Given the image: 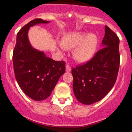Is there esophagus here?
I'll use <instances>...</instances> for the list:
<instances>
[{"label":"esophagus","mask_w":132,"mask_h":132,"mask_svg":"<svg viewBox=\"0 0 132 132\" xmlns=\"http://www.w3.org/2000/svg\"><path fill=\"white\" fill-rule=\"evenodd\" d=\"M71 66L69 65H66V71L67 72H69V71H71Z\"/></svg>","instance_id":"esophagus-1"}]
</instances>
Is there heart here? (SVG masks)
<instances>
[{"label": "heart", "mask_w": 132, "mask_h": 132, "mask_svg": "<svg viewBox=\"0 0 132 132\" xmlns=\"http://www.w3.org/2000/svg\"><path fill=\"white\" fill-rule=\"evenodd\" d=\"M62 47L74 49L73 56L76 61L84 63L92 58L98 45V38L94 34L71 33L65 35L61 40Z\"/></svg>", "instance_id": "obj_1"}]
</instances>
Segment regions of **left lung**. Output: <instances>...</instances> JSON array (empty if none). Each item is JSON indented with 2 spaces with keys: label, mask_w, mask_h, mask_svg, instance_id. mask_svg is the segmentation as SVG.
I'll return each instance as SVG.
<instances>
[{
  "label": "left lung",
  "mask_w": 132,
  "mask_h": 132,
  "mask_svg": "<svg viewBox=\"0 0 132 132\" xmlns=\"http://www.w3.org/2000/svg\"><path fill=\"white\" fill-rule=\"evenodd\" d=\"M103 47L86 63L71 70L74 94L79 103L91 104L109 93L118 75L120 54L117 35L105 26Z\"/></svg>",
  "instance_id": "left-lung-1"
}]
</instances>
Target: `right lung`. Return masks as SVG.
<instances>
[{
    "label": "right lung",
    "instance_id": "obj_1",
    "mask_svg": "<svg viewBox=\"0 0 132 132\" xmlns=\"http://www.w3.org/2000/svg\"><path fill=\"white\" fill-rule=\"evenodd\" d=\"M49 21L35 19L17 33L13 53L15 76L19 87L34 101H43L51 95L60 77L65 72V62L46 57L43 52L31 47L28 37L29 28Z\"/></svg>",
    "mask_w": 132,
    "mask_h": 132
}]
</instances>
